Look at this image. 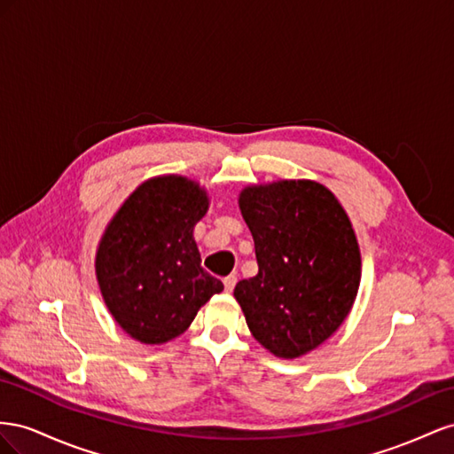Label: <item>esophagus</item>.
I'll use <instances>...</instances> for the list:
<instances>
[{
	"instance_id": "1",
	"label": "esophagus",
	"mask_w": 454,
	"mask_h": 454,
	"mask_svg": "<svg viewBox=\"0 0 454 454\" xmlns=\"http://www.w3.org/2000/svg\"><path fill=\"white\" fill-rule=\"evenodd\" d=\"M236 283H238V278H236L234 274L228 276V278H224V289H226V293H231V291H234Z\"/></svg>"
}]
</instances>
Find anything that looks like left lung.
<instances>
[{
    "instance_id": "left-lung-1",
    "label": "left lung",
    "mask_w": 454,
    "mask_h": 454,
    "mask_svg": "<svg viewBox=\"0 0 454 454\" xmlns=\"http://www.w3.org/2000/svg\"><path fill=\"white\" fill-rule=\"evenodd\" d=\"M258 274L234 296L254 339L294 359L325 342L352 308L361 279L357 239L333 193L312 180L245 188Z\"/></svg>"
}]
</instances>
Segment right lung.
Returning <instances> with one entry per match:
<instances>
[{
  "mask_svg": "<svg viewBox=\"0 0 454 454\" xmlns=\"http://www.w3.org/2000/svg\"><path fill=\"white\" fill-rule=\"evenodd\" d=\"M207 193L184 176L140 184L115 213L97 253L100 293L118 325L145 344L183 334L198 309L224 289L201 268L193 226Z\"/></svg>",
  "mask_w": 454,
  "mask_h": 454,
  "instance_id": "obj_1",
  "label": "right lung"
}]
</instances>
